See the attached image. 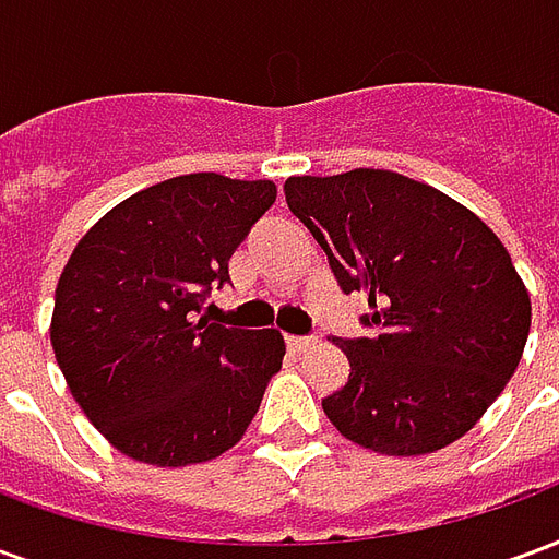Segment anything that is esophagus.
Segmentation results:
<instances>
[{
    "label": "esophagus",
    "instance_id": "1",
    "mask_svg": "<svg viewBox=\"0 0 559 559\" xmlns=\"http://www.w3.org/2000/svg\"><path fill=\"white\" fill-rule=\"evenodd\" d=\"M287 347L293 353H305L308 347H314V338L311 335H287Z\"/></svg>",
    "mask_w": 559,
    "mask_h": 559
}]
</instances>
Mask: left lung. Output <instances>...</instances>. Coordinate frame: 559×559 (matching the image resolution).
Instances as JSON below:
<instances>
[{
	"label": "left lung",
	"instance_id": "8db88e82",
	"mask_svg": "<svg viewBox=\"0 0 559 559\" xmlns=\"http://www.w3.org/2000/svg\"><path fill=\"white\" fill-rule=\"evenodd\" d=\"M287 206L344 293H365L368 338H341L347 383L323 399L347 440L428 455L481 419L515 374L530 296L481 218L392 170L290 176Z\"/></svg>",
	"mask_w": 559,
	"mask_h": 559
}]
</instances>
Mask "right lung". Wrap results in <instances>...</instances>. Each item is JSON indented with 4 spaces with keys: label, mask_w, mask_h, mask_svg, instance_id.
Masks as SVG:
<instances>
[{
    "label": "right lung",
    "mask_w": 559,
    "mask_h": 559,
    "mask_svg": "<svg viewBox=\"0 0 559 559\" xmlns=\"http://www.w3.org/2000/svg\"><path fill=\"white\" fill-rule=\"evenodd\" d=\"M278 197L269 179L188 173L114 206L56 287V362L80 411L122 455L185 467L242 440L284 338L200 317L227 263Z\"/></svg>",
    "instance_id": "add662e5"
}]
</instances>
